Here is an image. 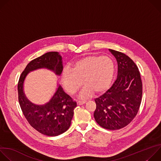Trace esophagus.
I'll return each instance as SVG.
<instances>
[{
	"mask_svg": "<svg viewBox=\"0 0 161 161\" xmlns=\"http://www.w3.org/2000/svg\"><path fill=\"white\" fill-rule=\"evenodd\" d=\"M86 103V101L85 100V101H78V102H77V104H78V105H82V104H85Z\"/></svg>",
	"mask_w": 161,
	"mask_h": 161,
	"instance_id": "obj_1",
	"label": "esophagus"
}]
</instances>
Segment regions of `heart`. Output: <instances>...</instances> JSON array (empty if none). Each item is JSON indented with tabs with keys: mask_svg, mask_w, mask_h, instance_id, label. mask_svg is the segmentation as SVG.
Returning a JSON list of instances; mask_svg holds the SVG:
<instances>
[{
	"mask_svg": "<svg viewBox=\"0 0 161 161\" xmlns=\"http://www.w3.org/2000/svg\"><path fill=\"white\" fill-rule=\"evenodd\" d=\"M115 67L113 60L107 56H88L76 61L71 68L65 69L62 75V84L71 94H75L83 85L86 86L81 96H88L92 92L99 94L110 85Z\"/></svg>",
	"mask_w": 161,
	"mask_h": 161,
	"instance_id": "obj_1",
	"label": "heart"
}]
</instances>
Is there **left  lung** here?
<instances>
[{
	"label": "left lung",
	"mask_w": 161,
	"mask_h": 161,
	"mask_svg": "<svg viewBox=\"0 0 161 161\" xmlns=\"http://www.w3.org/2000/svg\"><path fill=\"white\" fill-rule=\"evenodd\" d=\"M109 50L117 59L118 75L112 86L95 99L94 117L102 127L118 130L129 124L138 112L142 81L138 67L130 57L118 51Z\"/></svg>",
	"instance_id": "left-lung-1"
}]
</instances>
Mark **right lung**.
I'll list each match as a JSON object with an SVG mask.
<instances>
[{"label":"right lung","mask_w":161,"mask_h":161,"mask_svg":"<svg viewBox=\"0 0 161 161\" xmlns=\"http://www.w3.org/2000/svg\"><path fill=\"white\" fill-rule=\"evenodd\" d=\"M40 68H47L60 75L62 70V57L58 52H48L31 61L21 74L18 83V101L25 117L29 124L40 133L55 136L69 128L76 107V102L65 94L60 85L51 100L44 105H36L25 97L23 85L27 74Z\"/></svg>","instance_id":"right-lung-1"}]
</instances>
